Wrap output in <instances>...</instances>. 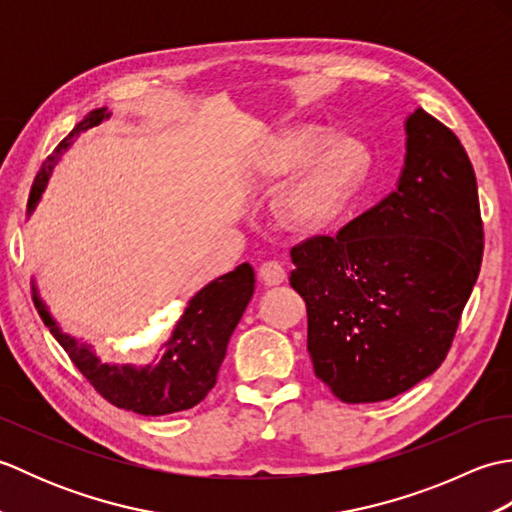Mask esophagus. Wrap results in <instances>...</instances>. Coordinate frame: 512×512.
I'll return each instance as SVG.
<instances>
[{"label":"esophagus","mask_w":512,"mask_h":512,"mask_svg":"<svg viewBox=\"0 0 512 512\" xmlns=\"http://www.w3.org/2000/svg\"><path fill=\"white\" fill-rule=\"evenodd\" d=\"M259 277H262L266 286H279L286 281V270L279 262H266L259 268Z\"/></svg>","instance_id":"esophagus-1"}]
</instances>
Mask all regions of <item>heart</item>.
I'll use <instances>...</instances> for the list:
<instances>
[{"instance_id": "1", "label": "heart", "mask_w": 512, "mask_h": 512, "mask_svg": "<svg viewBox=\"0 0 512 512\" xmlns=\"http://www.w3.org/2000/svg\"><path fill=\"white\" fill-rule=\"evenodd\" d=\"M369 151L354 138L330 140L317 129H295L262 145L253 169L262 178L295 176L281 200V220L292 228H317L339 213L345 200L363 182Z\"/></svg>"}]
</instances>
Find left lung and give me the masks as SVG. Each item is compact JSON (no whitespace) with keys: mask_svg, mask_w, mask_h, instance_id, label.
Listing matches in <instances>:
<instances>
[{"mask_svg":"<svg viewBox=\"0 0 512 512\" xmlns=\"http://www.w3.org/2000/svg\"><path fill=\"white\" fill-rule=\"evenodd\" d=\"M396 191L290 250V286L306 301L314 374L332 394L389 400L447 358L480 275L482 217L469 156L424 110L407 116Z\"/></svg>","mask_w":512,"mask_h":512,"instance_id":"1","label":"left lung"}]
</instances>
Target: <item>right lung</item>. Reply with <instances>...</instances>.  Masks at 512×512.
<instances>
[{
    "instance_id": "add662e5",
    "label": "right lung",
    "mask_w": 512,
    "mask_h": 512,
    "mask_svg": "<svg viewBox=\"0 0 512 512\" xmlns=\"http://www.w3.org/2000/svg\"><path fill=\"white\" fill-rule=\"evenodd\" d=\"M105 118H110L107 107L90 112L46 158L32 182L28 213L35 211L54 165L72 147L74 138H79L85 129L101 125ZM253 292L255 270L250 264H239L231 273L213 279L191 297L171 336L162 343V356L145 367L103 363L92 352V345L79 343L61 330L35 286H32V301L54 339L107 402L140 416H167L195 407L215 387L228 339L242 319Z\"/></svg>"
}]
</instances>
